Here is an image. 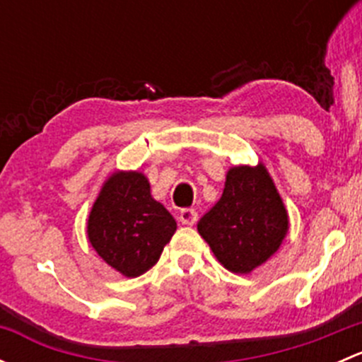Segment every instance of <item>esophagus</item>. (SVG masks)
<instances>
[{
	"label": "esophagus",
	"mask_w": 362,
	"mask_h": 362,
	"mask_svg": "<svg viewBox=\"0 0 362 362\" xmlns=\"http://www.w3.org/2000/svg\"><path fill=\"white\" fill-rule=\"evenodd\" d=\"M178 218H180V222L184 226H192L198 221V211H196V208H184L180 211V215H178Z\"/></svg>",
	"instance_id": "obj_1"
}]
</instances>
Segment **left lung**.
Instances as JSON below:
<instances>
[{"label":"left lung","mask_w":362,"mask_h":362,"mask_svg":"<svg viewBox=\"0 0 362 362\" xmlns=\"http://www.w3.org/2000/svg\"><path fill=\"white\" fill-rule=\"evenodd\" d=\"M289 229L286 206L262 164L228 171L221 199L199 218L198 231L233 273L268 261Z\"/></svg>","instance_id":"left-lung-1"}]
</instances>
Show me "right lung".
I'll return each mask as SVG.
<instances>
[{"label": "right lung", "mask_w": 362, "mask_h": 362, "mask_svg": "<svg viewBox=\"0 0 362 362\" xmlns=\"http://www.w3.org/2000/svg\"><path fill=\"white\" fill-rule=\"evenodd\" d=\"M175 231L173 215L152 198L148 180L138 171L113 173L87 222L90 245L107 264L126 276L148 272Z\"/></svg>", "instance_id": "right-lung-1"}]
</instances>
